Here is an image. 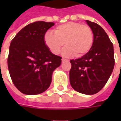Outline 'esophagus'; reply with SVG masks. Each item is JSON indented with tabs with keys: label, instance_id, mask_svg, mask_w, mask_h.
Masks as SVG:
<instances>
[{
	"label": "esophagus",
	"instance_id": "34e87169",
	"mask_svg": "<svg viewBox=\"0 0 121 121\" xmlns=\"http://www.w3.org/2000/svg\"><path fill=\"white\" fill-rule=\"evenodd\" d=\"M67 60H65V59H64V58H62V59H61V61H62V62H65V61H67Z\"/></svg>",
	"mask_w": 121,
	"mask_h": 121
}]
</instances>
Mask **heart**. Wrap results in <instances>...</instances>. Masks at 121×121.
<instances>
[{"instance_id":"obj_1","label":"heart","mask_w":121,"mask_h":121,"mask_svg":"<svg viewBox=\"0 0 121 121\" xmlns=\"http://www.w3.org/2000/svg\"><path fill=\"white\" fill-rule=\"evenodd\" d=\"M94 41L91 28L76 22H69L58 26L54 32L48 31L44 36L45 45L54 54H58L63 46L62 55L77 58L83 56L91 50Z\"/></svg>"}]
</instances>
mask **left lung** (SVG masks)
Masks as SVG:
<instances>
[{"mask_svg":"<svg viewBox=\"0 0 121 121\" xmlns=\"http://www.w3.org/2000/svg\"><path fill=\"white\" fill-rule=\"evenodd\" d=\"M93 31L91 50L82 58L71 60L69 80L75 91L94 95L101 90L111 76L115 65L113 45L102 28L86 20Z\"/></svg>","mask_w":121,"mask_h":121,"instance_id":"1","label":"left lung"}]
</instances>
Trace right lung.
Instances as JSON below:
<instances>
[{"label":"right lung","mask_w":121,"mask_h":121,"mask_svg":"<svg viewBox=\"0 0 121 121\" xmlns=\"http://www.w3.org/2000/svg\"><path fill=\"white\" fill-rule=\"evenodd\" d=\"M54 22L37 21L17 33L9 49L8 66L13 83L22 93L34 95L49 87L61 58L45 45L44 36Z\"/></svg>","instance_id":"right-lung-1"}]
</instances>
